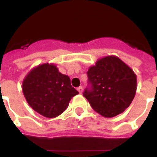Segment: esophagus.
Returning <instances> with one entry per match:
<instances>
[{"label": "esophagus", "mask_w": 157, "mask_h": 157, "mask_svg": "<svg viewBox=\"0 0 157 157\" xmlns=\"http://www.w3.org/2000/svg\"><path fill=\"white\" fill-rule=\"evenodd\" d=\"M82 90H83L82 86H79L78 88H77V91H78L80 94H82Z\"/></svg>", "instance_id": "esophagus-1"}]
</instances>
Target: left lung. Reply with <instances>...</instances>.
I'll return each mask as SVG.
<instances>
[{
    "mask_svg": "<svg viewBox=\"0 0 157 157\" xmlns=\"http://www.w3.org/2000/svg\"><path fill=\"white\" fill-rule=\"evenodd\" d=\"M89 82L83 96L100 115L113 118L124 111L135 98L137 88L136 75L120 59L109 55L99 59L89 67Z\"/></svg>",
    "mask_w": 157,
    "mask_h": 157,
    "instance_id": "8db88e82",
    "label": "left lung"
}]
</instances>
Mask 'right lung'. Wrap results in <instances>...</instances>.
<instances>
[{"mask_svg": "<svg viewBox=\"0 0 157 157\" xmlns=\"http://www.w3.org/2000/svg\"><path fill=\"white\" fill-rule=\"evenodd\" d=\"M22 88L29 106L46 118L60 115L71 99L79 93L71 85L68 75L49 63L33 68L23 79Z\"/></svg>", "mask_w": 157, "mask_h": 157, "instance_id": "1", "label": "right lung"}]
</instances>
